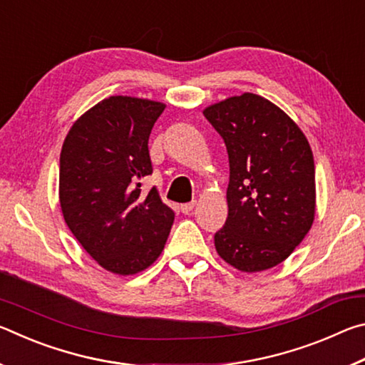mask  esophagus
Wrapping results in <instances>:
<instances>
[{"label":"esophagus","mask_w":365,"mask_h":365,"mask_svg":"<svg viewBox=\"0 0 365 365\" xmlns=\"http://www.w3.org/2000/svg\"><path fill=\"white\" fill-rule=\"evenodd\" d=\"M193 207H195V202H185V205L180 206V211L183 214H190L191 211H193Z\"/></svg>","instance_id":"1"}]
</instances>
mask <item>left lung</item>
Masks as SVG:
<instances>
[{
  "label": "left lung",
  "mask_w": 365,
  "mask_h": 365,
  "mask_svg": "<svg viewBox=\"0 0 365 365\" xmlns=\"http://www.w3.org/2000/svg\"><path fill=\"white\" fill-rule=\"evenodd\" d=\"M202 114L224 140L230 165L228 215L214 235L215 250L242 272L275 267L312 225L311 146L299 127L262 96L228 98Z\"/></svg>",
  "instance_id": "left-lung-1"
}]
</instances>
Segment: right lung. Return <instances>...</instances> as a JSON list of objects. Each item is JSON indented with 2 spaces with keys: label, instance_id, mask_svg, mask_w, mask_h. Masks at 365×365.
Instances as JSON below:
<instances>
[{
  "label": "right lung",
  "instance_id": "right-lung-1",
  "mask_svg": "<svg viewBox=\"0 0 365 365\" xmlns=\"http://www.w3.org/2000/svg\"><path fill=\"white\" fill-rule=\"evenodd\" d=\"M163 103L110 96L80 117L59 159L64 220L83 250L113 274L132 275L156 261L175 214L140 178L153 174L148 140Z\"/></svg>",
  "mask_w": 365,
  "mask_h": 365
}]
</instances>
